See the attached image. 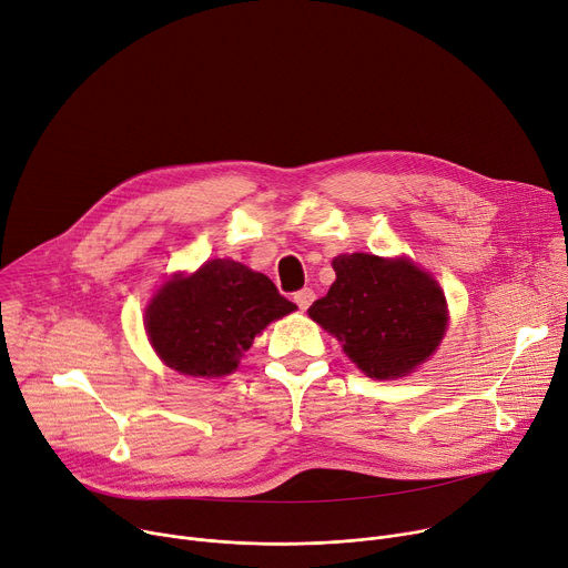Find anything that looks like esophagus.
I'll return each mask as SVG.
<instances>
[{
  "label": "esophagus",
  "instance_id": "1",
  "mask_svg": "<svg viewBox=\"0 0 568 568\" xmlns=\"http://www.w3.org/2000/svg\"><path fill=\"white\" fill-rule=\"evenodd\" d=\"M293 300H295V304L304 311V308H308L311 306V302L316 300V293H313L311 288H302V291H297L295 295H293Z\"/></svg>",
  "mask_w": 568,
  "mask_h": 568
}]
</instances>
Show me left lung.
Listing matches in <instances>:
<instances>
[{
  "mask_svg": "<svg viewBox=\"0 0 568 568\" xmlns=\"http://www.w3.org/2000/svg\"><path fill=\"white\" fill-rule=\"evenodd\" d=\"M332 266L336 282L308 316L367 376L397 379L433 354L447 329V302L430 275L365 252L338 255Z\"/></svg>",
  "mask_w": 568,
  "mask_h": 568,
  "instance_id": "8db88e82",
  "label": "left lung"
}]
</instances>
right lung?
<instances>
[{
	"label": "right lung",
	"mask_w": 568,
	"mask_h": 568,
	"mask_svg": "<svg viewBox=\"0 0 568 568\" xmlns=\"http://www.w3.org/2000/svg\"><path fill=\"white\" fill-rule=\"evenodd\" d=\"M295 308L262 273L212 260L192 277L166 282L146 308V332L162 361L189 376H223L273 321Z\"/></svg>",
	"instance_id": "1"
}]
</instances>
